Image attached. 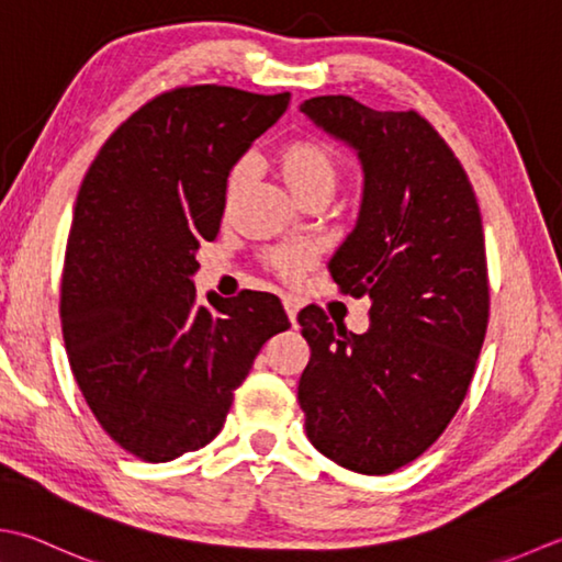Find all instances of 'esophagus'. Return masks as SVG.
<instances>
[{"mask_svg": "<svg viewBox=\"0 0 562 562\" xmlns=\"http://www.w3.org/2000/svg\"><path fill=\"white\" fill-rule=\"evenodd\" d=\"M282 304H284V312H288V316H290V322L296 326V312H300V300H296V296H292V294H284L282 296Z\"/></svg>", "mask_w": 562, "mask_h": 562, "instance_id": "34e87169", "label": "esophagus"}]
</instances>
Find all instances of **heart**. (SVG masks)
Returning a JSON list of instances; mask_svg holds the SVG:
<instances>
[{"instance_id":"obj_1","label":"heart","mask_w":562,"mask_h":562,"mask_svg":"<svg viewBox=\"0 0 562 562\" xmlns=\"http://www.w3.org/2000/svg\"><path fill=\"white\" fill-rule=\"evenodd\" d=\"M274 165H278V172L282 182L290 187V192L296 200L304 202L306 196L316 192H328L331 194L338 184L340 175V162L336 153L324 146L322 140L314 138H294L278 150L274 156ZM248 178V165L238 162L234 170L228 172L226 178V200H231L240 187H244ZM310 250L306 248H280L268 256V266L278 270L282 278H300V274L310 266Z\"/></svg>"}]
</instances>
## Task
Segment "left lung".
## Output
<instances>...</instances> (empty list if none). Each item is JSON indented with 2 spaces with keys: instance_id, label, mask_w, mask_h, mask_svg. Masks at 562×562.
Wrapping results in <instances>:
<instances>
[{
  "instance_id": "1",
  "label": "left lung",
  "mask_w": 562,
  "mask_h": 562,
  "mask_svg": "<svg viewBox=\"0 0 562 562\" xmlns=\"http://www.w3.org/2000/svg\"><path fill=\"white\" fill-rule=\"evenodd\" d=\"M300 109L358 153V222L328 270L372 306L366 334L314 304L300 312L312 358L296 397L318 453L387 475L443 434L475 372L490 316L480 206L463 165L416 112H375L346 94Z\"/></svg>"
}]
</instances>
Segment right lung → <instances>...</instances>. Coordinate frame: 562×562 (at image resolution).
Instances as JSON below:
<instances>
[{
	"mask_svg": "<svg viewBox=\"0 0 562 562\" xmlns=\"http://www.w3.org/2000/svg\"><path fill=\"white\" fill-rule=\"evenodd\" d=\"M290 92L194 85L131 114L75 202L60 318L77 387L131 456L168 463L222 431L258 350L290 322L268 292L196 300V250L214 240L226 178Z\"/></svg>",
	"mask_w": 562,
	"mask_h": 562,
	"instance_id": "1",
	"label": "right lung"
}]
</instances>
